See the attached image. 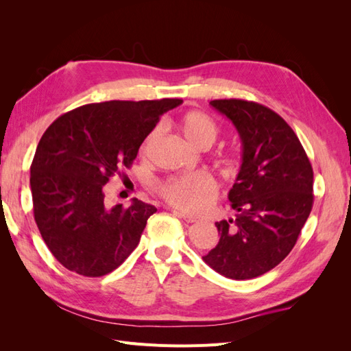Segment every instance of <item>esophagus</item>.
I'll use <instances>...</instances> for the list:
<instances>
[{
    "instance_id": "obj_1",
    "label": "esophagus",
    "mask_w": 351,
    "mask_h": 351,
    "mask_svg": "<svg viewBox=\"0 0 351 351\" xmlns=\"http://www.w3.org/2000/svg\"><path fill=\"white\" fill-rule=\"evenodd\" d=\"M174 212H176V215H178L180 218H183L186 222H196V221H197L196 217L184 214V212H182V210H174Z\"/></svg>"
}]
</instances>
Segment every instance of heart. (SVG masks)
Wrapping results in <instances>:
<instances>
[{
	"label": "heart",
	"mask_w": 351,
	"mask_h": 351,
	"mask_svg": "<svg viewBox=\"0 0 351 351\" xmlns=\"http://www.w3.org/2000/svg\"><path fill=\"white\" fill-rule=\"evenodd\" d=\"M180 130L186 141L195 147L210 146L218 136V125L204 111H189L180 119ZM156 133L152 132L146 137L143 149ZM217 183L206 173H189L167 178L159 184V193L176 208L199 214L210 206L217 197Z\"/></svg>",
	"instance_id": "1"
}]
</instances>
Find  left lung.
Segmentation results:
<instances>
[{
	"label": "left lung",
	"instance_id": "obj_1",
	"mask_svg": "<svg viewBox=\"0 0 351 351\" xmlns=\"http://www.w3.org/2000/svg\"><path fill=\"white\" fill-rule=\"evenodd\" d=\"M209 105L234 124L243 152L228 193L236 219L215 222L219 241L202 259L227 278L252 280L294 247L313 205V169L299 137L277 112L243 99Z\"/></svg>",
	"mask_w": 351,
	"mask_h": 351
}]
</instances>
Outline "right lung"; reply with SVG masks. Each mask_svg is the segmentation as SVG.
I'll use <instances>...</instances> for the list:
<instances>
[{
    "label": "right lung",
    "mask_w": 351,
    "mask_h": 351,
    "mask_svg": "<svg viewBox=\"0 0 351 351\" xmlns=\"http://www.w3.org/2000/svg\"><path fill=\"white\" fill-rule=\"evenodd\" d=\"M182 99L108 101L62 114L38 143L30 165L40 236L69 271L102 277L129 258L156 208L105 202L110 177L130 168L161 115Z\"/></svg>",
    "instance_id": "obj_1"
}]
</instances>
